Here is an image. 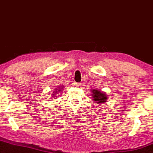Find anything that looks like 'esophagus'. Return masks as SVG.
Returning <instances> with one entry per match:
<instances>
[{"label": "esophagus", "instance_id": "obj_1", "mask_svg": "<svg viewBox=\"0 0 153 153\" xmlns=\"http://www.w3.org/2000/svg\"><path fill=\"white\" fill-rule=\"evenodd\" d=\"M73 85H74L75 86H76V87H79V86H80V82H74V83H73Z\"/></svg>", "mask_w": 153, "mask_h": 153}]
</instances>
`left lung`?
<instances>
[{
  "label": "left lung",
  "mask_w": 153,
  "mask_h": 153,
  "mask_svg": "<svg viewBox=\"0 0 153 153\" xmlns=\"http://www.w3.org/2000/svg\"><path fill=\"white\" fill-rule=\"evenodd\" d=\"M92 95L94 96V100L96 101V103H104L105 101H106L107 100V97L106 95L103 93L101 92L99 90H94L93 91Z\"/></svg>",
  "instance_id": "8db88e82"
}]
</instances>
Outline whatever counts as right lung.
I'll list each match as a JSON object with an SVG mask.
<instances>
[{"label": "right lung", "instance_id": "right-lung-1", "mask_svg": "<svg viewBox=\"0 0 153 153\" xmlns=\"http://www.w3.org/2000/svg\"><path fill=\"white\" fill-rule=\"evenodd\" d=\"M56 93H57V92H56ZM54 95V94H53Z\"/></svg>", "mask_w": 153, "mask_h": 153}]
</instances>
